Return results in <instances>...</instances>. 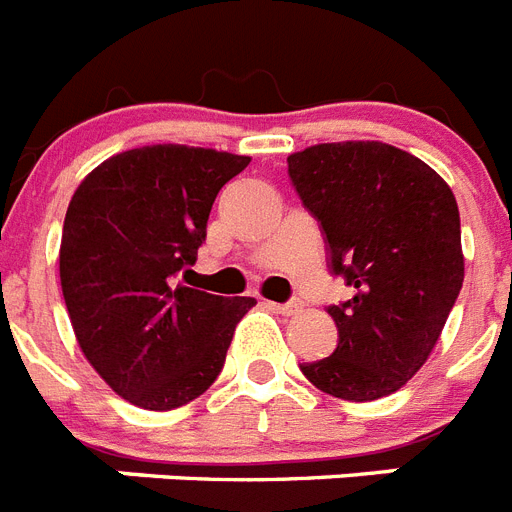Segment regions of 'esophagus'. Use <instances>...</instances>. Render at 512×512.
<instances>
[{"label": "esophagus", "instance_id": "34e87169", "mask_svg": "<svg viewBox=\"0 0 512 512\" xmlns=\"http://www.w3.org/2000/svg\"><path fill=\"white\" fill-rule=\"evenodd\" d=\"M266 306L277 311L282 316H298L303 311V303L301 301H290V303H266Z\"/></svg>", "mask_w": 512, "mask_h": 512}]
</instances>
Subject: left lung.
<instances>
[{"instance_id": "1", "label": "left lung", "mask_w": 512, "mask_h": 512, "mask_svg": "<svg viewBox=\"0 0 512 512\" xmlns=\"http://www.w3.org/2000/svg\"><path fill=\"white\" fill-rule=\"evenodd\" d=\"M287 172L322 222L332 272L353 287V298L329 306L335 353L301 371L353 403L392 395L432 356L463 287L453 190L382 141L316 143L287 156Z\"/></svg>"}]
</instances>
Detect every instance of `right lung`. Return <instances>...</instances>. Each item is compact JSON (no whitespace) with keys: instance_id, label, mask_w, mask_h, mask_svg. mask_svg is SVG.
Instances as JSON below:
<instances>
[{"instance_id":"1","label":"right lung","mask_w":512,"mask_h":512,"mask_svg":"<svg viewBox=\"0 0 512 512\" xmlns=\"http://www.w3.org/2000/svg\"><path fill=\"white\" fill-rule=\"evenodd\" d=\"M251 156L156 143L109 156L70 198L59 282L86 361L128 403L172 411L209 390L253 298L180 285L214 198Z\"/></svg>"}]
</instances>
